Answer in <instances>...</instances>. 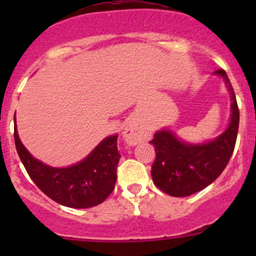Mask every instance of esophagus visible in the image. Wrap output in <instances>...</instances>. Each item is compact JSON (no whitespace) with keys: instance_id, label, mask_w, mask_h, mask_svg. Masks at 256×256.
<instances>
[{"instance_id":"esophagus-1","label":"esophagus","mask_w":256,"mask_h":256,"mask_svg":"<svg viewBox=\"0 0 256 256\" xmlns=\"http://www.w3.org/2000/svg\"><path fill=\"white\" fill-rule=\"evenodd\" d=\"M122 135L126 142L130 144H136L140 141L147 140L150 138L148 130L136 121H130L128 124Z\"/></svg>"}]
</instances>
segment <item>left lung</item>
<instances>
[{
	"label": "left lung",
	"mask_w": 256,
	"mask_h": 256,
	"mask_svg": "<svg viewBox=\"0 0 256 256\" xmlns=\"http://www.w3.org/2000/svg\"><path fill=\"white\" fill-rule=\"evenodd\" d=\"M224 79L232 99V118L228 128L216 140L192 144L178 140L171 131L161 130L150 141L156 158L151 176L154 184L174 197H187L206 188L220 176L228 164L239 128V109L236 92L226 70L214 72Z\"/></svg>",
	"instance_id": "left-lung-1"
}]
</instances>
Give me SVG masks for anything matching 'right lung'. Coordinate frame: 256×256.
Returning <instances> with one entry per match:
<instances>
[{"mask_svg":"<svg viewBox=\"0 0 256 256\" xmlns=\"http://www.w3.org/2000/svg\"><path fill=\"white\" fill-rule=\"evenodd\" d=\"M14 144L36 186L59 204L70 208L94 207L104 202L115 188L116 167L121 157L118 151V135L104 138L86 158L66 168H54L36 160L20 142L16 126Z\"/></svg>","mask_w":256,"mask_h":256,"instance_id":"1","label":"right lung"}]
</instances>
